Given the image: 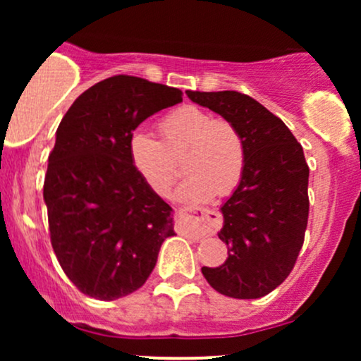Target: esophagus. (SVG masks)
I'll return each mask as SVG.
<instances>
[{
  "label": "esophagus",
  "instance_id": "obj_1",
  "mask_svg": "<svg viewBox=\"0 0 361 361\" xmlns=\"http://www.w3.org/2000/svg\"><path fill=\"white\" fill-rule=\"evenodd\" d=\"M219 224H221V217L214 210L197 209V207L180 209V231L197 239L214 233Z\"/></svg>",
  "mask_w": 361,
  "mask_h": 361
}]
</instances>
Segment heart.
<instances>
[{
  "instance_id": "b5f03b06",
  "label": "heart",
  "mask_w": 361,
  "mask_h": 361,
  "mask_svg": "<svg viewBox=\"0 0 361 361\" xmlns=\"http://www.w3.org/2000/svg\"><path fill=\"white\" fill-rule=\"evenodd\" d=\"M163 142L146 130L128 137V161L152 192L166 197L176 180V164L171 156L186 149L183 168L188 173L178 186L176 198L185 204H202L215 195L233 193L241 181L246 147L241 132L233 122L215 118L198 106H181L159 123Z\"/></svg>"
}]
</instances>
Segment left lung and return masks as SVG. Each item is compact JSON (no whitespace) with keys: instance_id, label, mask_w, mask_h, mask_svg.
<instances>
[{"instance_id":"obj_1","label":"left lung","mask_w":361,"mask_h":361,"mask_svg":"<svg viewBox=\"0 0 361 361\" xmlns=\"http://www.w3.org/2000/svg\"><path fill=\"white\" fill-rule=\"evenodd\" d=\"M241 132L246 163L238 188L221 207L219 238L226 263L202 268L219 293L259 299L292 271L309 217V166L304 149L281 120L239 91H186Z\"/></svg>"}]
</instances>
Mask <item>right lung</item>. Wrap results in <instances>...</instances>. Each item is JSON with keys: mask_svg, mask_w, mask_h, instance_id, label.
<instances>
[{"mask_svg": "<svg viewBox=\"0 0 361 361\" xmlns=\"http://www.w3.org/2000/svg\"><path fill=\"white\" fill-rule=\"evenodd\" d=\"M181 100L176 88L114 76L81 93L57 127L44 202L57 261L85 295L135 292L175 235L173 209L132 168L127 144L144 120Z\"/></svg>", "mask_w": 361, "mask_h": 361, "instance_id": "obj_1", "label": "right lung"}]
</instances>
